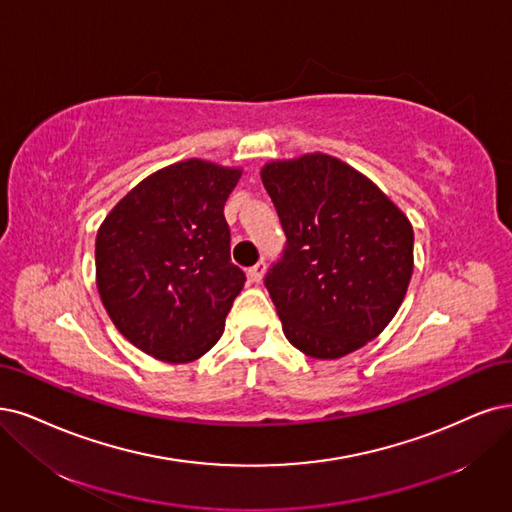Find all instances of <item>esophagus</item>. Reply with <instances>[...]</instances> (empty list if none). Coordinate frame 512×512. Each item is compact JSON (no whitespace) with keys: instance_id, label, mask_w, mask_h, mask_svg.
I'll use <instances>...</instances> for the list:
<instances>
[{"instance_id":"obj_1","label":"esophagus","mask_w":512,"mask_h":512,"mask_svg":"<svg viewBox=\"0 0 512 512\" xmlns=\"http://www.w3.org/2000/svg\"><path fill=\"white\" fill-rule=\"evenodd\" d=\"M263 272H266V263L259 261V263H255L253 268H249V272H246V276H249L251 282H261Z\"/></svg>"}]
</instances>
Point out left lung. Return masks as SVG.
<instances>
[{
  "instance_id": "8db88e82",
  "label": "left lung",
  "mask_w": 512,
  "mask_h": 512,
  "mask_svg": "<svg viewBox=\"0 0 512 512\" xmlns=\"http://www.w3.org/2000/svg\"><path fill=\"white\" fill-rule=\"evenodd\" d=\"M261 181L287 246L266 287L289 342L333 361L380 335L413 274V227L380 187L329 154L274 160Z\"/></svg>"
}]
</instances>
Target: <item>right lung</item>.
<instances>
[{
  "mask_svg": "<svg viewBox=\"0 0 512 512\" xmlns=\"http://www.w3.org/2000/svg\"><path fill=\"white\" fill-rule=\"evenodd\" d=\"M240 168L189 158L156 170L97 232V289L111 323L141 352L192 363L223 333L244 287L223 206Z\"/></svg>",
  "mask_w": 512,
  "mask_h": 512,
  "instance_id": "add662e5",
  "label": "right lung"
}]
</instances>
